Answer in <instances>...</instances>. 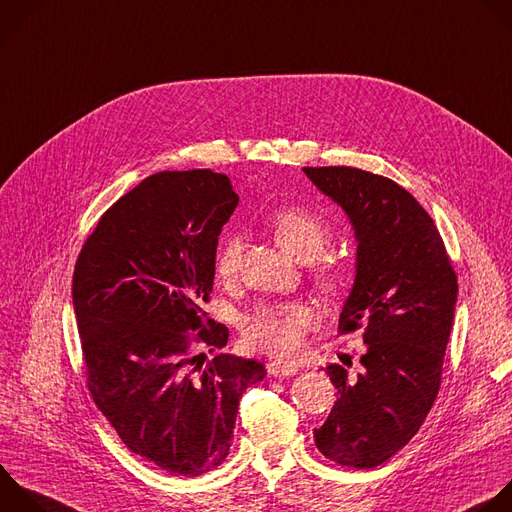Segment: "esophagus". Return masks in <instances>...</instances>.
I'll use <instances>...</instances> for the list:
<instances>
[{
	"label": "esophagus",
	"instance_id": "1",
	"mask_svg": "<svg viewBox=\"0 0 512 512\" xmlns=\"http://www.w3.org/2000/svg\"><path fill=\"white\" fill-rule=\"evenodd\" d=\"M267 372L273 376V378H287V376H295V368L293 366H285V364H279V362H271L267 364Z\"/></svg>",
	"mask_w": 512,
	"mask_h": 512
}]
</instances>
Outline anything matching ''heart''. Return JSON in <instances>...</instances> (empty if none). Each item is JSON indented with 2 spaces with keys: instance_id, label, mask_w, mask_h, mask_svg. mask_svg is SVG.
<instances>
[{
  "instance_id": "heart-1",
  "label": "heart",
  "mask_w": 512,
  "mask_h": 512,
  "mask_svg": "<svg viewBox=\"0 0 512 512\" xmlns=\"http://www.w3.org/2000/svg\"><path fill=\"white\" fill-rule=\"evenodd\" d=\"M269 229L277 245L299 263L315 261L331 241L329 223L321 215L299 207L275 211L269 217ZM241 255V239L237 235L227 237L215 257L217 275L233 279L241 267ZM315 279L321 287L333 289L339 283V271L333 265H323L315 271ZM309 325L311 313L301 303L263 305L245 319L243 333L249 346L275 358H289L299 350Z\"/></svg>"
}]
</instances>
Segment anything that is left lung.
Here are the masks:
<instances>
[{
	"label": "left lung",
	"instance_id": "left-lung-1",
	"mask_svg": "<svg viewBox=\"0 0 512 512\" xmlns=\"http://www.w3.org/2000/svg\"><path fill=\"white\" fill-rule=\"evenodd\" d=\"M303 173L354 229L356 277L337 333L364 329L366 344L362 374L327 368L337 400L313 438L337 464L374 468L412 440L438 396L456 273L430 215L394 181L352 166Z\"/></svg>",
	"mask_w": 512,
	"mask_h": 512
}]
</instances>
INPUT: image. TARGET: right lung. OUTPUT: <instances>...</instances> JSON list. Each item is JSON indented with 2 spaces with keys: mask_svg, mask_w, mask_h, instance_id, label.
Masks as SVG:
<instances>
[{
  "mask_svg": "<svg viewBox=\"0 0 512 512\" xmlns=\"http://www.w3.org/2000/svg\"><path fill=\"white\" fill-rule=\"evenodd\" d=\"M237 205L231 179L209 168L156 173L102 215L74 269L88 390L122 442L170 474L227 458L239 400L267 376L257 360L191 354L195 342L227 346L229 329L201 305Z\"/></svg>",
  "mask_w": 512,
  "mask_h": 512,
  "instance_id": "obj_1",
  "label": "right lung"
}]
</instances>
